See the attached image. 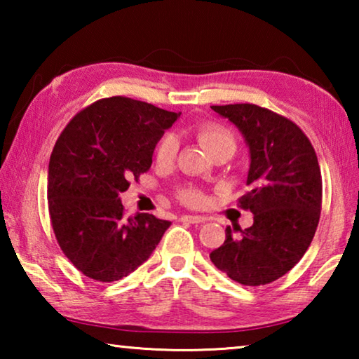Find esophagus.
Wrapping results in <instances>:
<instances>
[{
    "label": "esophagus",
    "instance_id": "34e87169",
    "mask_svg": "<svg viewBox=\"0 0 359 359\" xmlns=\"http://www.w3.org/2000/svg\"><path fill=\"white\" fill-rule=\"evenodd\" d=\"M182 220L188 222V223H193V224H199V223H204L208 218L201 217V215H184L182 217Z\"/></svg>",
    "mask_w": 359,
    "mask_h": 359
}]
</instances>
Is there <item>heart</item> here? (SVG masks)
Here are the masks:
<instances>
[{
	"mask_svg": "<svg viewBox=\"0 0 359 359\" xmlns=\"http://www.w3.org/2000/svg\"><path fill=\"white\" fill-rule=\"evenodd\" d=\"M196 139L198 142L203 145L209 155H226L228 158L234 155L236 149H238V142L236 137L229 130L223 128L220 125L215 123H203L196 128ZM177 151V142L172 136H166L161 139V142L156 147V161L158 163H171ZM179 199L191 208H198L204 203V194L196 190V188H185L179 193Z\"/></svg>",
	"mask_w": 359,
	"mask_h": 359,
	"instance_id": "1",
	"label": "heart"
}]
</instances>
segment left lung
Listing matches in <instances>:
<instances>
[{"label":"left lung","instance_id":"8db88e82","mask_svg":"<svg viewBox=\"0 0 359 359\" xmlns=\"http://www.w3.org/2000/svg\"><path fill=\"white\" fill-rule=\"evenodd\" d=\"M238 126L250 150L247 185L239 199L253 214L247 229L226 228L210 253L234 282L258 287L277 280L307 252L321 212V172L309 137L287 117L257 104L212 106Z\"/></svg>","mask_w":359,"mask_h":359}]
</instances>
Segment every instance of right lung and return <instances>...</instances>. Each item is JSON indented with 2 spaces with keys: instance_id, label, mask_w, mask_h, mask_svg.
Returning <instances> with one entry per match:
<instances>
[{
  "instance_id": "1",
  "label": "right lung",
  "mask_w": 359,
  "mask_h": 359,
  "mask_svg": "<svg viewBox=\"0 0 359 359\" xmlns=\"http://www.w3.org/2000/svg\"><path fill=\"white\" fill-rule=\"evenodd\" d=\"M180 112L112 96L72 117L48 161V214L60 248L83 276L115 282L136 271L171 222L126 218L120 193L147 172L155 145Z\"/></svg>"
}]
</instances>
